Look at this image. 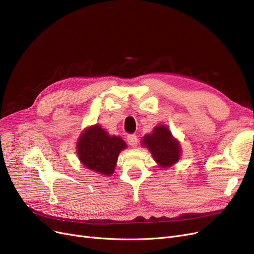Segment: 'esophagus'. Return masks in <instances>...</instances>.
I'll use <instances>...</instances> for the list:
<instances>
[{
  "instance_id": "34e87169",
  "label": "esophagus",
  "mask_w": 254,
  "mask_h": 254,
  "mask_svg": "<svg viewBox=\"0 0 254 254\" xmlns=\"http://www.w3.org/2000/svg\"><path fill=\"white\" fill-rule=\"evenodd\" d=\"M127 142L131 147H136L137 145V136L135 134H129L127 136Z\"/></svg>"
}]
</instances>
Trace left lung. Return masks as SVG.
<instances>
[{"label": "left lung", "instance_id": "left-lung-1", "mask_svg": "<svg viewBox=\"0 0 254 254\" xmlns=\"http://www.w3.org/2000/svg\"><path fill=\"white\" fill-rule=\"evenodd\" d=\"M141 145L150 151L158 166L163 170L176 164L182 155L180 142L163 124L156 126L151 133L145 134Z\"/></svg>", "mask_w": 254, "mask_h": 254}]
</instances>
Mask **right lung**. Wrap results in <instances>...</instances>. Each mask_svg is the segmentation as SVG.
<instances>
[{"instance_id":"right-lung-1","label":"right lung","mask_w":254,"mask_h":254,"mask_svg":"<svg viewBox=\"0 0 254 254\" xmlns=\"http://www.w3.org/2000/svg\"><path fill=\"white\" fill-rule=\"evenodd\" d=\"M126 147V142L120 135H110L95 124L82 130L76 142V153L80 163L88 170L103 176H111L120 152Z\"/></svg>"}]
</instances>
